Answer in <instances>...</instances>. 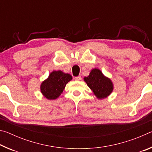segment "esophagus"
<instances>
[{
	"label": "esophagus",
	"instance_id": "obj_1",
	"mask_svg": "<svg viewBox=\"0 0 152 152\" xmlns=\"http://www.w3.org/2000/svg\"><path fill=\"white\" fill-rule=\"evenodd\" d=\"M81 79H82V78H81L80 76H76V77H75V78H74V80H80Z\"/></svg>",
	"mask_w": 152,
	"mask_h": 152
}]
</instances>
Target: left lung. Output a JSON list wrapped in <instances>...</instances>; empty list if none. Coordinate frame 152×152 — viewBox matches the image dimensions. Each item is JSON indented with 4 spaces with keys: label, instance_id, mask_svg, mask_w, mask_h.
Masks as SVG:
<instances>
[{
    "label": "left lung",
    "instance_id": "obj_1",
    "mask_svg": "<svg viewBox=\"0 0 152 152\" xmlns=\"http://www.w3.org/2000/svg\"><path fill=\"white\" fill-rule=\"evenodd\" d=\"M84 80L98 99L107 98L113 91L111 80L105 76L99 69H92L88 76L84 77Z\"/></svg>",
    "mask_w": 152,
    "mask_h": 152
}]
</instances>
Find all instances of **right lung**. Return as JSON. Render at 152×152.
<instances>
[{"label":"right lung","mask_w":152,"mask_h":152,"mask_svg":"<svg viewBox=\"0 0 152 152\" xmlns=\"http://www.w3.org/2000/svg\"><path fill=\"white\" fill-rule=\"evenodd\" d=\"M72 79L70 74L62 71H53L40 86L43 96L48 100H55L62 93L66 84Z\"/></svg>","instance_id":"1"}]
</instances>
